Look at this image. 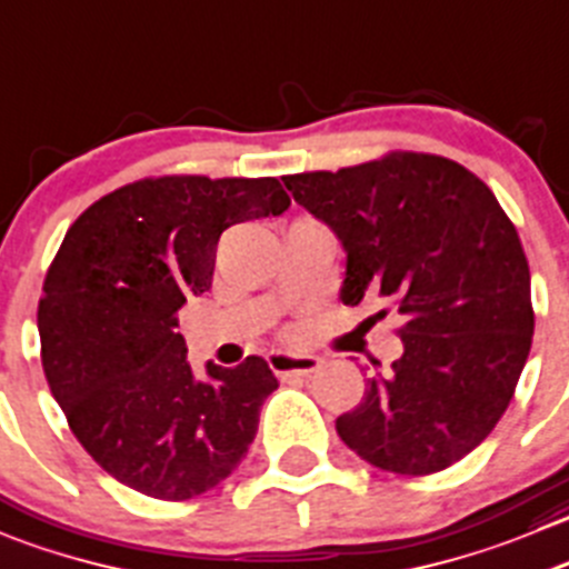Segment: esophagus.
Masks as SVG:
<instances>
[{
    "label": "esophagus",
    "instance_id": "esophagus-1",
    "mask_svg": "<svg viewBox=\"0 0 569 569\" xmlns=\"http://www.w3.org/2000/svg\"><path fill=\"white\" fill-rule=\"evenodd\" d=\"M269 367H272L274 375H280V378H289V375H300V378H306V375L317 372V369L322 367V358L308 356V352L274 350L272 356H269Z\"/></svg>",
    "mask_w": 569,
    "mask_h": 569
}]
</instances>
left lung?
Listing matches in <instances>:
<instances>
[{"label":"left lung","mask_w":569,"mask_h":569,"mask_svg":"<svg viewBox=\"0 0 569 569\" xmlns=\"http://www.w3.org/2000/svg\"><path fill=\"white\" fill-rule=\"evenodd\" d=\"M283 183L345 247L341 302L386 297L406 319L402 356L336 419L341 442L400 476L465 459L531 352V272L500 202L461 163L419 152Z\"/></svg>","instance_id":"1"}]
</instances>
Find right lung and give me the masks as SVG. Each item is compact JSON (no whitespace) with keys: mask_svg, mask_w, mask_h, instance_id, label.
<instances>
[{"mask_svg":"<svg viewBox=\"0 0 569 569\" xmlns=\"http://www.w3.org/2000/svg\"><path fill=\"white\" fill-rule=\"evenodd\" d=\"M289 206L274 178L138 180L66 233L38 302L43 372L82 448L124 487L189 500L244 459L278 378L261 356L197 375L178 313L211 289L230 224Z\"/></svg>","mask_w":569,"mask_h":569,"instance_id":"right-lung-1","label":"right lung"}]
</instances>
